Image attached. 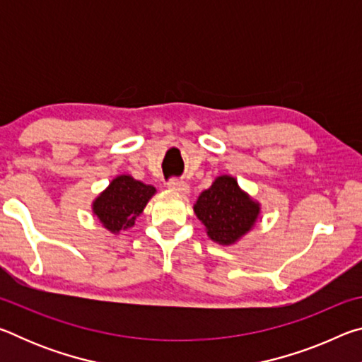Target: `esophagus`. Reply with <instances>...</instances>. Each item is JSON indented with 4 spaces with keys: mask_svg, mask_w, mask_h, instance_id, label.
<instances>
[{
    "mask_svg": "<svg viewBox=\"0 0 362 362\" xmlns=\"http://www.w3.org/2000/svg\"><path fill=\"white\" fill-rule=\"evenodd\" d=\"M168 187H169L170 192H175V193H179V194H183V196L189 193V185H188V183L180 182V180H177V179L170 180L168 183Z\"/></svg>",
    "mask_w": 362,
    "mask_h": 362,
    "instance_id": "obj_1",
    "label": "esophagus"
}]
</instances>
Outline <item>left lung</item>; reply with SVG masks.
Returning <instances> with one entry per match:
<instances>
[{
	"instance_id": "8db88e82",
	"label": "left lung",
	"mask_w": 362,
	"mask_h": 362,
	"mask_svg": "<svg viewBox=\"0 0 362 362\" xmlns=\"http://www.w3.org/2000/svg\"><path fill=\"white\" fill-rule=\"evenodd\" d=\"M193 209L204 223L207 236L222 246H230L255 225L260 204L243 192L235 177L220 175L199 194Z\"/></svg>"
}]
</instances>
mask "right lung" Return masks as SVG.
I'll return each instance as SVG.
<instances>
[{"label":"right lung","mask_w":362,"mask_h":362,"mask_svg":"<svg viewBox=\"0 0 362 362\" xmlns=\"http://www.w3.org/2000/svg\"><path fill=\"white\" fill-rule=\"evenodd\" d=\"M156 188L139 182L131 175H118L97 196L93 212L108 231L118 235L136 223Z\"/></svg>","instance_id":"obj_1"}]
</instances>
